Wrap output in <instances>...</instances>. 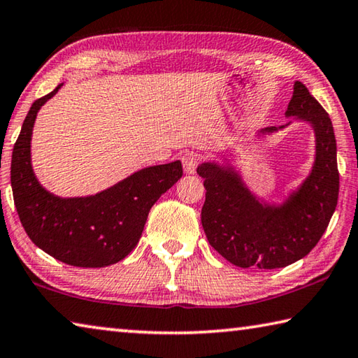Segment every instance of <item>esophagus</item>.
Returning <instances> with one entry per match:
<instances>
[{
  "label": "esophagus",
  "mask_w": 358,
  "mask_h": 358,
  "mask_svg": "<svg viewBox=\"0 0 358 358\" xmlns=\"http://www.w3.org/2000/svg\"><path fill=\"white\" fill-rule=\"evenodd\" d=\"M202 155L196 153V151H187L183 156H181V162H183V171L187 175H194L197 171V166L201 164Z\"/></svg>",
  "instance_id": "1"
}]
</instances>
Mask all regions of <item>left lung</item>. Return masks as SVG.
Instances as JSON below:
<instances>
[{
  "label": "left lung",
  "instance_id": "8db88e82",
  "mask_svg": "<svg viewBox=\"0 0 358 358\" xmlns=\"http://www.w3.org/2000/svg\"><path fill=\"white\" fill-rule=\"evenodd\" d=\"M284 115L292 120L260 129L254 137L273 136L294 121L308 123L314 132V161L310 173L280 202L254 192L234 161L211 159L197 167L207 189L205 235L224 259L241 268H282L305 257L324 235L338 203L336 138L329 113L305 85L295 82Z\"/></svg>",
  "mask_w": 358,
  "mask_h": 358
}]
</instances>
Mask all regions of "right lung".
<instances>
[{"label": "right lung", "instance_id": "add662e5", "mask_svg": "<svg viewBox=\"0 0 358 358\" xmlns=\"http://www.w3.org/2000/svg\"><path fill=\"white\" fill-rule=\"evenodd\" d=\"M58 87L33 102L12 151L10 185L23 229L48 256L74 266L101 268L137 246L151 207L183 175L180 161L136 171L104 191L59 197L41 185L33 169L31 137L41 107Z\"/></svg>", "mask_w": 358, "mask_h": 358}]
</instances>
